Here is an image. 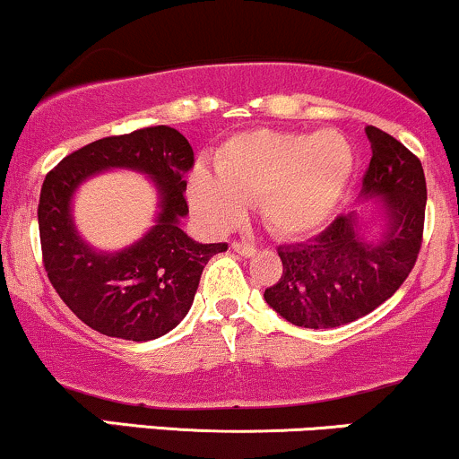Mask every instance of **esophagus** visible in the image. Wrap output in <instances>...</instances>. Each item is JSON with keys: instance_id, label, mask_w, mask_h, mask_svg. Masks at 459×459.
<instances>
[{"instance_id": "esophagus-1", "label": "esophagus", "mask_w": 459, "mask_h": 459, "mask_svg": "<svg viewBox=\"0 0 459 459\" xmlns=\"http://www.w3.org/2000/svg\"><path fill=\"white\" fill-rule=\"evenodd\" d=\"M230 248H233L235 253L241 256H255V253H256L255 246L248 244V241H233V244H230Z\"/></svg>"}]
</instances>
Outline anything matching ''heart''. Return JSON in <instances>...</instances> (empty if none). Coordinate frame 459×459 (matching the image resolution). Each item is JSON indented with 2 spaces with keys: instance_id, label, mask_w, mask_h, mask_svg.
Segmentation results:
<instances>
[{
  "instance_id": "heart-1",
  "label": "heart",
  "mask_w": 459,
  "mask_h": 459,
  "mask_svg": "<svg viewBox=\"0 0 459 459\" xmlns=\"http://www.w3.org/2000/svg\"><path fill=\"white\" fill-rule=\"evenodd\" d=\"M215 176H189V204L209 230L224 233L259 204L261 221L281 239H305L333 218L355 172L349 139L337 130H246L220 145Z\"/></svg>"
}]
</instances>
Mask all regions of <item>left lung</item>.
<instances>
[{
	"instance_id": "obj_1",
	"label": "left lung",
	"mask_w": 459,
	"mask_h": 459,
	"mask_svg": "<svg viewBox=\"0 0 459 459\" xmlns=\"http://www.w3.org/2000/svg\"><path fill=\"white\" fill-rule=\"evenodd\" d=\"M372 159L359 204L305 244L279 246L283 274L264 294L281 318L305 329H335L368 316L416 264L427 185L420 160L401 141L366 126Z\"/></svg>"
}]
</instances>
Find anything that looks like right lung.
I'll list each match as a JSON object with an SVG mask.
<instances>
[{
  "instance_id": "right-lung-1",
  "label": "right lung",
  "mask_w": 459,
  "mask_h": 459,
  "mask_svg": "<svg viewBox=\"0 0 459 459\" xmlns=\"http://www.w3.org/2000/svg\"><path fill=\"white\" fill-rule=\"evenodd\" d=\"M191 165L189 141L169 126H152L93 141L45 176L39 200L45 272L63 303L98 333L133 342L169 333L191 309L204 265L229 248L200 244L180 229L189 213ZM110 169L148 175L160 198L155 224L122 251L95 249L73 221L74 191Z\"/></svg>"
}]
</instances>
